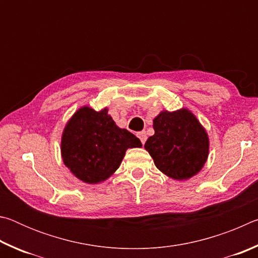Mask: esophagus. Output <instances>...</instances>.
I'll return each mask as SVG.
<instances>
[{"mask_svg": "<svg viewBox=\"0 0 258 258\" xmlns=\"http://www.w3.org/2000/svg\"><path fill=\"white\" fill-rule=\"evenodd\" d=\"M138 137H139L140 140H141L142 145H145V142L147 141V133L145 132V131H142V132H139Z\"/></svg>", "mask_w": 258, "mask_h": 258, "instance_id": "obj_1", "label": "esophagus"}]
</instances>
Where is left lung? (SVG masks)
<instances>
[{
	"instance_id": "8db88e82",
	"label": "left lung",
	"mask_w": 258,
	"mask_h": 258,
	"mask_svg": "<svg viewBox=\"0 0 258 258\" xmlns=\"http://www.w3.org/2000/svg\"><path fill=\"white\" fill-rule=\"evenodd\" d=\"M152 126L155 134L147 140L145 149L161 173L184 181L202 171L208 158L209 138L195 113L187 108L163 110Z\"/></svg>"
}]
</instances>
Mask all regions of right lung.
Segmentation results:
<instances>
[{
	"instance_id": "1",
	"label": "right lung",
	"mask_w": 258,
	"mask_h": 258,
	"mask_svg": "<svg viewBox=\"0 0 258 258\" xmlns=\"http://www.w3.org/2000/svg\"><path fill=\"white\" fill-rule=\"evenodd\" d=\"M141 147L134 134L116 125L108 108L97 111L83 106L64 126L60 150L63 164L78 180L98 184L118 169L126 150Z\"/></svg>"
}]
</instances>
